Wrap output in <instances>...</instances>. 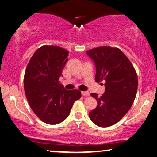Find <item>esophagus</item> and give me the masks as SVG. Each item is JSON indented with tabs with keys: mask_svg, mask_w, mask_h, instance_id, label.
Segmentation results:
<instances>
[{
	"mask_svg": "<svg viewBox=\"0 0 157 157\" xmlns=\"http://www.w3.org/2000/svg\"><path fill=\"white\" fill-rule=\"evenodd\" d=\"M82 95H83V96H88V95H89V91H82Z\"/></svg>",
	"mask_w": 157,
	"mask_h": 157,
	"instance_id": "1",
	"label": "esophagus"
}]
</instances>
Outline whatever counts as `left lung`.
Returning a JSON list of instances; mask_svg holds the SVG:
<instances>
[{
	"instance_id": "left-lung-1",
	"label": "left lung",
	"mask_w": 157,
	"mask_h": 157,
	"mask_svg": "<svg viewBox=\"0 0 157 157\" xmlns=\"http://www.w3.org/2000/svg\"><path fill=\"white\" fill-rule=\"evenodd\" d=\"M86 53L96 68L95 82H106L105 91L101 96L91 94L98 105L89 112V118L98 126L109 127L118 123L132 106L138 88L136 71L118 48L100 46Z\"/></svg>"
}]
</instances>
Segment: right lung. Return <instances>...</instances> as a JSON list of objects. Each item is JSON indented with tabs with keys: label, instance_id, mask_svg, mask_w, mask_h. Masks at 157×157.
I'll return each instance as SVG.
<instances>
[{
	"label": "right lung",
	"instance_id": "right-lung-1",
	"mask_svg": "<svg viewBox=\"0 0 157 157\" xmlns=\"http://www.w3.org/2000/svg\"><path fill=\"white\" fill-rule=\"evenodd\" d=\"M68 51L59 46H43L34 53L25 69L24 90L29 105L44 123L56 124L68 116L79 90H68L59 82L68 62Z\"/></svg>",
	"mask_w": 157,
	"mask_h": 157
}]
</instances>
